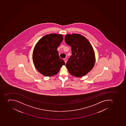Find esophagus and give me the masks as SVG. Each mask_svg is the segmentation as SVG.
<instances>
[{
  "instance_id": "obj_1",
  "label": "esophagus",
  "mask_w": 126,
  "mask_h": 126,
  "mask_svg": "<svg viewBox=\"0 0 126 126\" xmlns=\"http://www.w3.org/2000/svg\"><path fill=\"white\" fill-rule=\"evenodd\" d=\"M64 60V62H65V63H66V58H64L63 59Z\"/></svg>"
}]
</instances>
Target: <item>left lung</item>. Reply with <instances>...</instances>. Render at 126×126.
Listing matches in <instances>:
<instances>
[{
  "instance_id": "obj_1",
  "label": "left lung",
  "mask_w": 126,
  "mask_h": 126,
  "mask_svg": "<svg viewBox=\"0 0 126 126\" xmlns=\"http://www.w3.org/2000/svg\"><path fill=\"white\" fill-rule=\"evenodd\" d=\"M64 41L71 47L72 55L66 64L68 71L77 77L85 75L93 68L95 63L92 46L86 38L79 34L66 35Z\"/></svg>"
}]
</instances>
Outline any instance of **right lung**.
Segmentation results:
<instances>
[{"label":"right lung","instance_id":"add662e5","mask_svg":"<svg viewBox=\"0 0 126 126\" xmlns=\"http://www.w3.org/2000/svg\"><path fill=\"white\" fill-rule=\"evenodd\" d=\"M63 39L62 35L50 34L41 38L36 44L32 56L33 62L36 68L43 75H56L65 64L57 50Z\"/></svg>","mask_w":126,"mask_h":126}]
</instances>
